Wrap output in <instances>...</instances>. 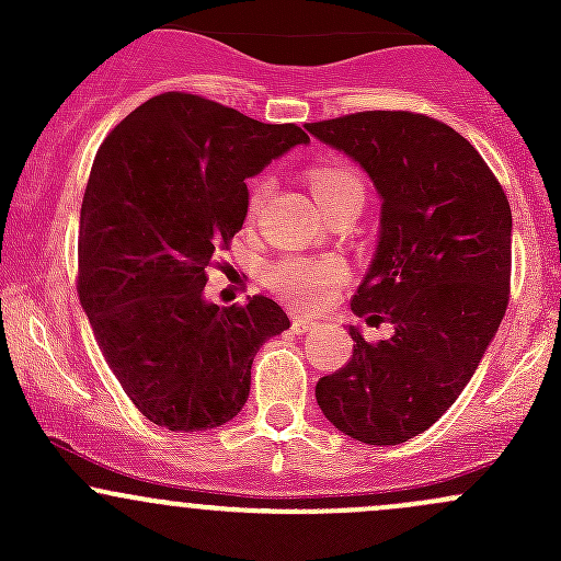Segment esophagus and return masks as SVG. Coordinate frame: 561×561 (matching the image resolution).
<instances>
[{
    "instance_id": "obj_1",
    "label": "esophagus",
    "mask_w": 561,
    "mask_h": 561,
    "mask_svg": "<svg viewBox=\"0 0 561 561\" xmlns=\"http://www.w3.org/2000/svg\"><path fill=\"white\" fill-rule=\"evenodd\" d=\"M314 328H317V322H314V320H309V317H301V314L293 317V331H296V333L314 331Z\"/></svg>"
}]
</instances>
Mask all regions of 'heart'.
<instances>
[{"label": "heart", "mask_w": 561, "mask_h": 561, "mask_svg": "<svg viewBox=\"0 0 561 561\" xmlns=\"http://www.w3.org/2000/svg\"><path fill=\"white\" fill-rule=\"evenodd\" d=\"M307 179L314 201L325 208L328 217L347 206L364 208V181L344 162H317L307 171ZM268 175H257V179L249 181L247 217H254L260 211L265 195H268ZM347 263L342 257H333V254H322V257L320 254H287V257L268 265L265 282L282 301L304 309V312H312V309H322L333 301L339 287L347 282Z\"/></svg>", "instance_id": "b5f03b06"}]
</instances>
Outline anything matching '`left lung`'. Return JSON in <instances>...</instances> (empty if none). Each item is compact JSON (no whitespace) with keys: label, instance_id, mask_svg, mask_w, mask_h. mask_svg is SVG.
Listing matches in <instances>:
<instances>
[{"label":"left lung","instance_id":"left-lung-1","mask_svg":"<svg viewBox=\"0 0 561 561\" xmlns=\"http://www.w3.org/2000/svg\"><path fill=\"white\" fill-rule=\"evenodd\" d=\"M353 157L382 201L380 244L353 312L393 322L320 377L322 415L366 445L426 432L472 380L511 298V203L467 138L412 111H364L307 124Z\"/></svg>","mask_w":561,"mask_h":561}]
</instances>
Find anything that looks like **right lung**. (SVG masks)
<instances>
[{
  "label": "right lung",
  "mask_w": 561,
  "mask_h": 561,
  "mask_svg": "<svg viewBox=\"0 0 561 561\" xmlns=\"http://www.w3.org/2000/svg\"><path fill=\"white\" fill-rule=\"evenodd\" d=\"M309 135L214 100L165 92L111 129L89 173L78 296L124 393L151 423L203 432L247 404L260 344L287 331L276 301L203 298L247 217V179Z\"/></svg>",
  "instance_id": "add662e5"
}]
</instances>
